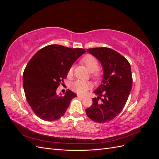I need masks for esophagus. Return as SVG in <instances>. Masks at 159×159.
Returning <instances> with one entry per match:
<instances>
[{
  "label": "esophagus",
  "mask_w": 159,
  "mask_h": 159,
  "mask_svg": "<svg viewBox=\"0 0 159 159\" xmlns=\"http://www.w3.org/2000/svg\"><path fill=\"white\" fill-rule=\"evenodd\" d=\"M78 98H81V99H84V98H85L84 96L80 95H78Z\"/></svg>",
  "instance_id": "esophagus-1"
}]
</instances>
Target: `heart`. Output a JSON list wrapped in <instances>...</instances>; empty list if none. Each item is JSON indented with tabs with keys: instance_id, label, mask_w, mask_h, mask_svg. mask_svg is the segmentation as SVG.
<instances>
[{
	"instance_id": "heart-1",
	"label": "heart",
	"mask_w": 159,
	"mask_h": 159,
	"mask_svg": "<svg viewBox=\"0 0 159 159\" xmlns=\"http://www.w3.org/2000/svg\"><path fill=\"white\" fill-rule=\"evenodd\" d=\"M81 63L84 64L88 69L91 71V76L94 80H98L101 76V71L98 69L99 66V62L98 59L92 55L88 54L82 57L81 60ZM73 67H71L68 72V76L71 77L73 75ZM91 88V84L89 81L78 80L76 81L71 85V88L78 94L84 95L86 93L88 90Z\"/></svg>"
}]
</instances>
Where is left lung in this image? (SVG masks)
<instances>
[{
    "instance_id": "obj_1",
    "label": "left lung",
    "mask_w": 159,
    "mask_h": 159,
    "mask_svg": "<svg viewBox=\"0 0 159 159\" xmlns=\"http://www.w3.org/2000/svg\"><path fill=\"white\" fill-rule=\"evenodd\" d=\"M88 52L101 62L103 77L102 84L93 91L98 97L92 99V105L85 112L95 122H108L117 117L126 104L132 88L131 66L125 57L109 48H93Z\"/></svg>"
}]
</instances>
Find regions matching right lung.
I'll list each match as a JSON object with an SVG mask.
<instances>
[{
	"label": "right lung",
	"instance_id": "1",
	"mask_svg": "<svg viewBox=\"0 0 159 159\" xmlns=\"http://www.w3.org/2000/svg\"><path fill=\"white\" fill-rule=\"evenodd\" d=\"M85 52L82 48L52 44L38 50L27 64L23 88L28 104L38 117L52 121L65 114L77 95L68 89L64 95H58L56 90L64 82L72 64Z\"/></svg>",
	"mask_w": 159,
	"mask_h": 159
}]
</instances>
